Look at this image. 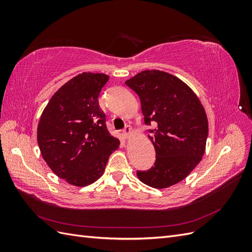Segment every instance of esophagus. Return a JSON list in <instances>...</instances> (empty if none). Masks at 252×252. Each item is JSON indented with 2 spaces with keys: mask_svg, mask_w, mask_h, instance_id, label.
Instances as JSON below:
<instances>
[{
  "mask_svg": "<svg viewBox=\"0 0 252 252\" xmlns=\"http://www.w3.org/2000/svg\"><path fill=\"white\" fill-rule=\"evenodd\" d=\"M122 133H123V136H124V138H128V136L131 134V129L129 128V127H126V128L124 129V130H123V132H122Z\"/></svg>",
  "mask_w": 252,
  "mask_h": 252,
  "instance_id": "esophagus-1",
  "label": "esophagus"
}]
</instances>
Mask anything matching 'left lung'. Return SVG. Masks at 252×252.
<instances>
[{
	"instance_id": "1",
	"label": "left lung",
	"mask_w": 252,
	"mask_h": 252,
	"mask_svg": "<svg viewBox=\"0 0 252 252\" xmlns=\"http://www.w3.org/2000/svg\"><path fill=\"white\" fill-rule=\"evenodd\" d=\"M139 95L146 125L155 122L148 138L156 149V162L136 171L141 182L167 188L184 180L204 156L208 121L199 97L174 75L144 70L125 82Z\"/></svg>"
}]
</instances>
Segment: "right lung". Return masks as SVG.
<instances>
[{
    "instance_id": "right-lung-1",
    "label": "right lung",
    "mask_w": 252,
    "mask_h": 252,
    "mask_svg": "<svg viewBox=\"0 0 252 252\" xmlns=\"http://www.w3.org/2000/svg\"><path fill=\"white\" fill-rule=\"evenodd\" d=\"M109 77L83 72L52 95L37 125V144L49 168L74 186L100 179L120 141L109 133L98 105Z\"/></svg>"
}]
</instances>
